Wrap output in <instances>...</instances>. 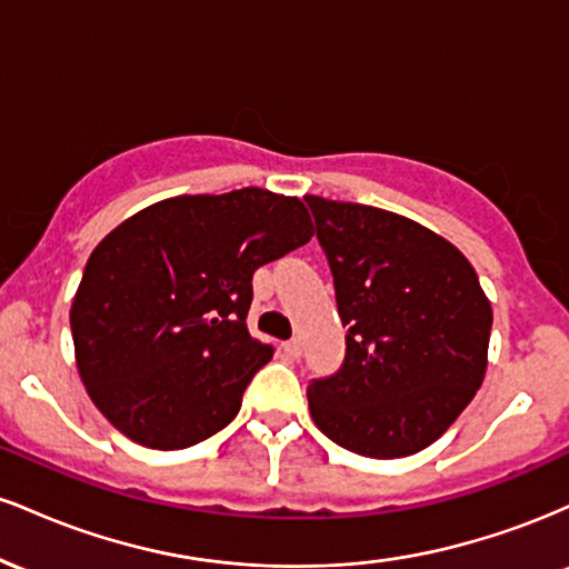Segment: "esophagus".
<instances>
[{"label":"esophagus","instance_id":"1","mask_svg":"<svg viewBox=\"0 0 569 569\" xmlns=\"http://www.w3.org/2000/svg\"><path fill=\"white\" fill-rule=\"evenodd\" d=\"M283 352H286V356H289V358H299V356H302V339L293 337V339H289V342H283Z\"/></svg>","mask_w":569,"mask_h":569}]
</instances>
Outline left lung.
<instances>
[{"instance_id": "8db88e82", "label": "left lung", "mask_w": 569, "mask_h": 569, "mask_svg": "<svg viewBox=\"0 0 569 569\" xmlns=\"http://www.w3.org/2000/svg\"><path fill=\"white\" fill-rule=\"evenodd\" d=\"M345 335L335 375L310 380L321 433L363 457L426 449L487 371L492 307L452 243L382 208L307 194Z\"/></svg>"}]
</instances>
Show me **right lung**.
<instances>
[{
	"mask_svg": "<svg viewBox=\"0 0 569 569\" xmlns=\"http://www.w3.org/2000/svg\"><path fill=\"white\" fill-rule=\"evenodd\" d=\"M310 238L302 202L259 187L154 202L109 232L71 305L77 369L101 415L149 449L230 426L276 352L246 329L253 272Z\"/></svg>",
	"mask_w": 569,
	"mask_h": 569,
	"instance_id": "1",
	"label": "right lung"
}]
</instances>
